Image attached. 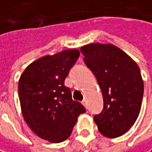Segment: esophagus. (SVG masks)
Listing matches in <instances>:
<instances>
[{"label": "esophagus", "mask_w": 152, "mask_h": 152, "mask_svg": "<svg viewBox=\"0 0 152 152\" xmlns=\"http://www.w3.org/2000/svg\"><path fill=\"white\" fill-rule=\"evenodd\" d=\"M82 104H83V106H84L85 108H87V103H86V101H85V100H84V101H83V102H82Z\"/></svg>", "instance_id": "1"}]
</instances>
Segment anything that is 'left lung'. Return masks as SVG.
<instances>
[{"mask_svg": "<svg viewBox=\"0 0 152 152\" xmlns=\"http://www.w3.org/2000/svg\"><path fill=\"white\" fill-rule=\"evenodd\" d=\"M80 50L103 93L104 110L94 117L98 131L106 137H120L131 129L140 113L144 82L139 67L113 44L91 43Z\"/></svg>", "mask_w": 152, "mask_h": 152, "instance_id": "1", "label": "left lung"}]
</instances>
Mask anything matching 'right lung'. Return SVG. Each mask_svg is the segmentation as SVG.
<instances>
[{"instance_id": "1", "label": "right lung", "mask_w": 152, "mask_h": 152, "mask_svg": "<svg viewBox=\"0 0 152 152\" xmlns=\"http://www.w3.org/2000/svg\"><path fill=\"white\" fill-rule=\"evenodd\" d=\"M80 56L78 49H66L30 63L21 75L18 93L21 113L35 134L50 143L66 140L80 114L86 111L73 101L64 85L70 68Z\"/></svg>"}]
</instances>
